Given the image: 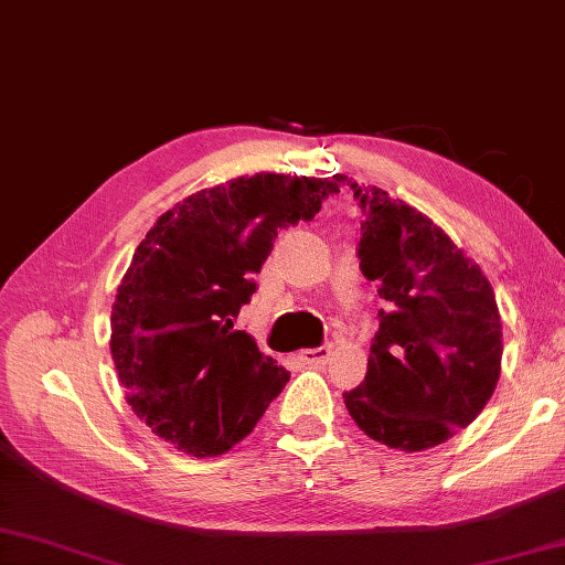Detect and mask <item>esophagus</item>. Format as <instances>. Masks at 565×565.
I'll use <instances>...</instances> for the list:
<instances>
[{"label":"esophagus","mask_w":565,"mask_h":565,"mask_svg":"<svg viewBox=\"0 0 565 565\" xmlns=\"http://www.w3.org/2000/svg\"><path fill=\"white\" fill-rule=\"evenodd\" d=\"M328 359H330V344H322V347H316V350L301 352V362L308 366H326Z\"/></svg>","instance_id":"1"}]
</instances>
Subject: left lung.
<instances>
[{
  "mask_svg": "<svg viewBox=\"0 0 565 565\" xmlns=\"http://www.w3.org/2000/svg\"><path fill=\"white\" fill-rule=\"evenodd\" d=\"M332 179L362 206L359 267L386 301L366 379L344 393V405L391 449L437 447L473 423L500 379L493 286L427 215L379 186Z\"/></svg>",
  "mask_w": 565,
  "mask_h": 565,
  "instance_id": "8db88e82",
  "label": "left lung"
}]
</instances>
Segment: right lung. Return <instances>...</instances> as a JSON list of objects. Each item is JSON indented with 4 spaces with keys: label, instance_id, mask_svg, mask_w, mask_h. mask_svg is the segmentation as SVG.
I'll list each match as a JSON object with an SVG mask.
<instances>
[{
    "label": "right lung",
    "instance_id": "right-lung-1",
    "mask_svg": "<svg viewBox=\"0 0 565 565\" xmlns=\"http://www.w3.org/2000/svg\"><path fill=\"white\" fill-rule=\"evenodd\" d=\"M330 179L259 172L162 213L116 291L111 356L134 413L174 449L218 456L243 441L289 371L233 330L284 227L338 194Z\"/></svg>",
    "mask_w": 565,
    "mask_h": 565
}]
</instances>
